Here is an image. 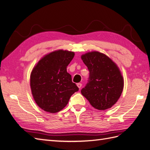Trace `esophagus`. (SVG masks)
Segmentation results:
<instances>
[{"instance_id": "esophagus-1", "label": "esophagus", "mask_w": 150, "mask_h": 150, "mask_svg": "<svg viewBox=\"0 0 150 150\" xmlns=\"http://www.w3.org/2000/svg\"><path fill=\"white\" fill-rule=\"evenodd\" d=\"M77 86H78V87L80 89L81 88V86H82V84H81V83H78V84H77Z\"/></svg>"}]
</instances>
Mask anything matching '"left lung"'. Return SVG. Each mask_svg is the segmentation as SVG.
Wrapping results in <instances>:
<instances>
[{
  "label": "left lung",
  "instance_id": "obj_1",
  "mask_svg": "<svg viewBox=\"0 0 150 150\" xmlns=\"http://www.w3.org/2000/svg\"><path fill=\"white\" fill-rule=\"evenodd\" d=\"M81 59L89 71L88 83L81 94L99 110L111 108L118 100L124 88V79L116 63L106 54L88 52Z\"/></svg>",
  "mask_w": 150,
  "mask_h": 150
}]
</instances>
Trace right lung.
<instances>
[{
    "label": "right lung",
    "mask_w": 150,
    "mask_h": 150,
    "mask_svg": "<svg viewBox=\"0 0 150 150\" xmlns=\"http://www.w3.org/2000/svg\"><path fill=\"white\" fill-rule=\"evenodd\" d=\"M74 54L62 49L52 51L40 59L32 70L31 93L35 103L44 111L50 113L60 111L79 90L66 69Z\"/></svg>",
    "instance_id": "obj_1"
}]
</instances>
